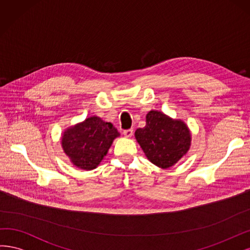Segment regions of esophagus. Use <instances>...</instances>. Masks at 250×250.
Listing matches in <instances>:
<instances>
[{
  "instance_id": "esophagus-1",
  "label": "esophagus",
  "mask_w": 250,
  "mask_h": 250,
  "mask_svg": "<svg viewBox=\"0 0 250 250\" xmlns=\"http://www.w3.org/2000/svg\"><path fill=\"white\" fill-rule=\"evenodd\" d=\"M133 128H128V130H125L124 131V135L125 137H126V138H130V137H132L133 135Z\"/></svg>"
}]
</instances>
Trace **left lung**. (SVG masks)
I'll return each instance as SVG.
<instances>
[{"instance_id":"obj_1","label":"left lung","mask_w":250,"mask_h":250,"mask_svg":"<svg viewBox=\"0 0 250 250\" xmlns=\"http://www.w3.org/2000/svg\"><path fill=\"white\" fill-rule=\"evenodd\" d=\"M135 137L150 162L164 169L178 163L191 144L186 124L154 110L148 112L146 126L137 128Z\"/></svg>"}]
</instances>
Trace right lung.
Instances as JSON below:
<instances>
[{"label": "right lung", "mask_w": 250, "mask_h": 250, "mask_svg": "<svg viewBox=\"0 0 250 250\" xmlns=\"http://www.w3.org/2000/svg\"><path fill=\"white\" fill-rule=\"evenodd\" d=\"M119 136L111 123L98 116L71 126L62 136V147L75 166L92 170L107 155L112 142Z\"/></svg>", "instance_id": "1"}]
</instances>
